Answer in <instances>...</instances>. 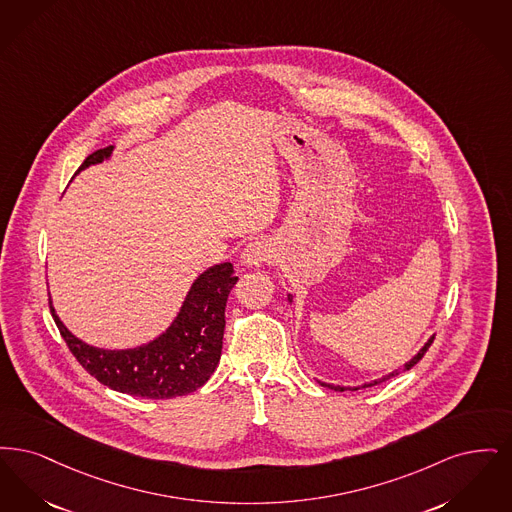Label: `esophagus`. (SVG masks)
Returning <instances> with one entry per match:
<instances>
[{
  "label": "esophagus",
  "instance_id": "obj_1",
  "mask_svg": "<svg viewBox=\"0 0 512 512\" xmlns=\"http://www.w3.org/2000/svg\"><path fill=\"white\" fill-rule=\"evenodd\" d=\"M275 258L273 254V248L271 245L264 241V239H256V241H250L246 245L245 252H243V262L246 266L260 267L264 264H271V260Z\"/></svg>",
  "mask_w": 512,
  "mask_h": 512
}]
</instances>
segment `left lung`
Wrapping results in <instances>:
<instances>
[{"mask_svg":"<svg viewBox=\"0 0 512 512\" xmlns=\"http://www.w3.org/2000/svg\"><path fill=\"white\" fill-rule=\"evenodd\" d=\"M432 342H434V336H432V338H430V340L424 344L423 350H421L417 356L413 357L411 361H407V363H405V367H403V369H398L396 373H390V375H388L386 378L396 377V375H400V373H403V371H409L413 365H417V363L423 359L424 354L428 352V348H430V344H432ZM382 380H384V378H382ZM321 384H323V382H321ZM375 384H380V380H375L373 384H367V386H375ZM323 386H327V388H333V390H338V392H344V388H342V386H331V384H323ZM367 386H363V388H367ZM354 390H357V388H354Z\"/></svg>","mask_w":512,"mask_h":512,"instance_id":"1","label":"left lung"}]
</instances>
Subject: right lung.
Returning <instances> with one entry per match:
<instances>
[{"label":"right lung","instance_id":"add662e5","mask_svg":"<svg viewBox=\"0 0 512 512\" xmlns=\"http://www.w3.org/2000/svg\"><path fill=\"white\" fill-rule=\"evenodd\" d=\"M99 149L82 162L80 170L111 155ZM239 277L225 262L204 271L189 290L174 325L147 346L109 352L97 350L68 333L49 310L68 350L91 377L116 392L147 400H170L191 394L212 377L222 356L225 302Z\"/></svg>","mask_w":512,"mask_h":512}]
</instances>
